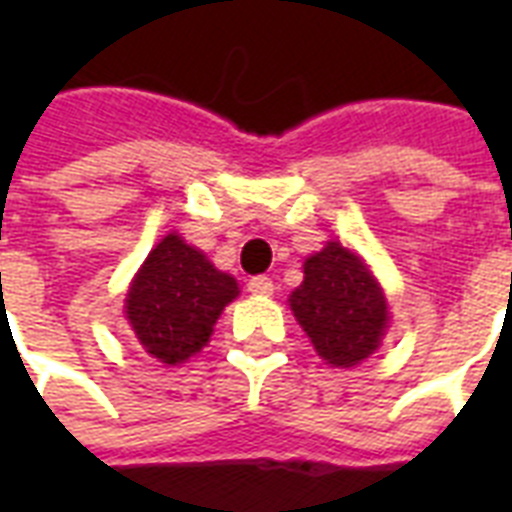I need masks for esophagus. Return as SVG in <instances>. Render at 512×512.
Wrapping results in <instances>:
<instances>
[{"label": "esophagus", "mask_w": 512, "mask_h": 512, "mask_svg": "<svg viewBox=\"0 0 512 512\" xmlns=\"http://www.w3.org/2000/svg\"><path fill=\"white\" fill-rule=\"evenodd\" d=\"M247 289L252 292V295L268 297L273 295V281L268 279V276H252V279L247 281Z\"/></svg>", "instance_id": "esophagus-1"}]
</instances>
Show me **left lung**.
I'll use <instances>...</instances> for the list:
<instances>
[{
	"label": "left lung",
	"instance_id": "left-lung-1",
	"mask_svg": "<svg viewBox=\"0 0 512 512\" xmlns=\"http://www.w3.org/2000/svg\"><path fill=\"white\" fill-rule=\"evenodd\" d=\"M303 273L289 305L316 353L342 369L372 356L390 316L369 265L340 241H327V247L305 260Z\"/></svg>",
	"mask_w": 512,
	"mask_h": 512
}]
</instances>
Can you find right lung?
Wrapping results in <instances>:
<instances>
[{
    "label": "right lung",
    "instance_id": "obj_1",
    "mask_svg": "<svg viewBox=\"0 0 512 512\" xmlns=\"http://www.w3.org/2000/svg\"><path fill=\"white\" fill-rule=\"evenodd\" d=\"M239 284L217 271L183 236L167 233L140 265L124 300V316L148 356L177 366L199 353Z\"/></svg>",
    "mask_w": 512,
    "mask_h": 512
}]
</instances>
